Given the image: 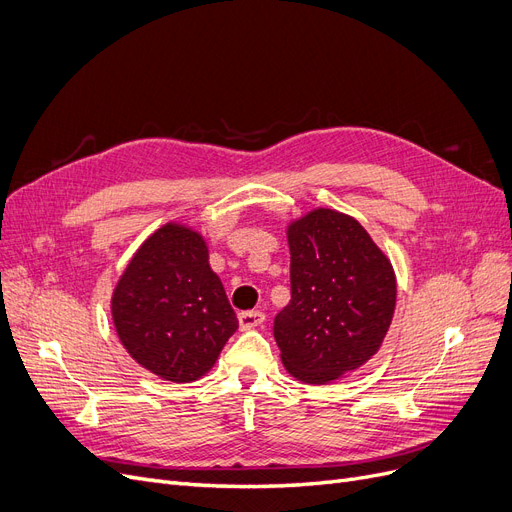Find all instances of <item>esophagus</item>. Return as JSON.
<instances>
[{
    "instance_id": "34e87169",
    "label": "esophagus",
    "mask_w": 512,
    "mask_h": 512,
    "mask_svg": "<svg viewBox=\"0 0 512 512\" xmlns=\"http://www.w3.org/2000/svg\"><path fill=\"white\" fill-rule=\"evenodd\" d=\"M264 313L262 311H243L239 313V327L241 330H252V327H258L260 323H264Z\"/></svg>"
}]
</instances>
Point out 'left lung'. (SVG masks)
Wrapping results in <instances>:
<instances>
[{"instance_id": "left-lung-1", "label": "left lung", "mask_w": 512, "mask_h": 512, "mask_svg": "<svg viewBox=\"0 0 512 512\" xmlns=\"http://www.w3.org/2000/svg\"><path fill=\"white\" fill-rule=\"evenodd\" d=\"M292 300L273 334L294 378L323 384L361 367L388 332L397 300L391 262L361 224L313 210L290 224Z\"/></svg>"}]
</instances>
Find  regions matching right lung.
Masks as SVG:
<instances>
[{
  "mask_svg": "<svg viewBox=\"0 0 512 512\" xmlns=\"http://www.w3.org/2000/svg\"><path fill=\"white\" fill-rule=\"evenodd\" d=\"M111 313L132 359L172 382L206 374L239 325L210 269L206 241L172 222L140 245L113 292Z\"/></svg>",
  "mask_w": 512,
  "mask_h": 512,
  "instance_id": "obj_1",
  "label": "right lung"
}]
</instances>
